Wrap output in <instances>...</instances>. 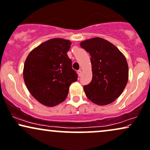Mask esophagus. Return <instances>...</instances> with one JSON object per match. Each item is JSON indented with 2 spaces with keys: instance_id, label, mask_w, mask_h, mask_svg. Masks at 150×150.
Segmentation results:
<instances>
[{
  "instance_id": "34e87169",
  "label": "esophagus",
  "mask_w": 150,
  "mask_h": 150,
  "mask_svg": "<svg viewBox=\"0 0 150 150\" xmlns=\"http://www.w3.org/2000/svg\"><path fill=\"white\" fill-rule=\"evenodd\" d=\"M77 74H78V76L80 77L82 75V70H77Z\"/></svg>"
}]
</instances>
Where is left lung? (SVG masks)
Listing matches in <instances>:
<instances>
[{"instance_id": "left-lung-1", "label": "left lung", "mask_w": 150, "mask_h": 150, "mask_svg": "<svg viewBox=\"0 0 150 150\" xmlns=\"http://www.w3.org/2000/svg\"><path fill=\"white\" fill-rule=\"evenodd\" d=\"M80 46L89 53L92 66V80L84 86L86 97L99 105L114 102L123 92L129 79L125 57L114 45L101 38L86 40Z\"/></svg>"}]
</instances>
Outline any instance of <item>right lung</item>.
<instances>
[{
    "label": "right lung",
    "instance_id": "1",
    "mask_svg": "<svg viewBox=\"0 0 150 150\" xmlns=\"http://www.w3.org/2000/svg\"><path fill=\"white\" fill-rule=\"evenodd\" d=\"M70 45L68 40L50 39L33 49L25 61L23 76L27 89L44 105L64 101L70 84L77 80L67 55Z\"/></svg>",
    "mask_w": 150,
    "mask_h": 150
}]
</instances>
